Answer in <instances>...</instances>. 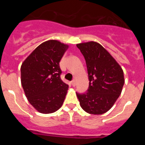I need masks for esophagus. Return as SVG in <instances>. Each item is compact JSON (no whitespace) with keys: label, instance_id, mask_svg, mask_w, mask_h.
Returning <instances> with one entry per match:
<instances>
[{"label":"esophagus","instance_id":"obj_1","mask_svg":"<svg viewBox=\"0 0 145 145\" xmlns=\"http://www.w3.org/2000/svg\"><path fill=\"white\" fill-rule=\"evenodd\" d=\"M71 84H72V86H75V85H76V82H75V80H73L71 82Z\"/></svg>","mask_w":145,"mask_h":145}]
</instances>
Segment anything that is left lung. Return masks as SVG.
<instances>
[{
	"label": "left lung",
	"mask_w": 145,
	"mask_h": 145,
	"mask_svg": "<svg viewBox=\"0 0 145 145\" xmlns=\"http://www.w3.org/2000/svg\"><path fill=\"white\" fill-rule=\"evenodd\" d=\"M84 55L89 86L84 93H76L84 111L93 115L105 113L120 95L124 84L121 67L102 45L94 41L77 44Z\"/></svg>",
	"instance_id": "obj_1"
}]
</instances>
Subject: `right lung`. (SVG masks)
<instances>
[{
	"instance_id": "add662e5",
	"label": "right lung",
	"mask_w": 145,
	"mask_h": 145,
	"mask_svg": "<svg viewBox=\"0 0 145 145\" xmlns=\"http://www.w3.org/2000/svg\"><path fill=\"white\" fill-rule=\"evenodd\" d=\"M68 47L49 40L39 45L22 64L21 83L25 96L40 113H52L62 106L69 86L61 80L59 61Z\"/></svg>"
}]
</instances>
